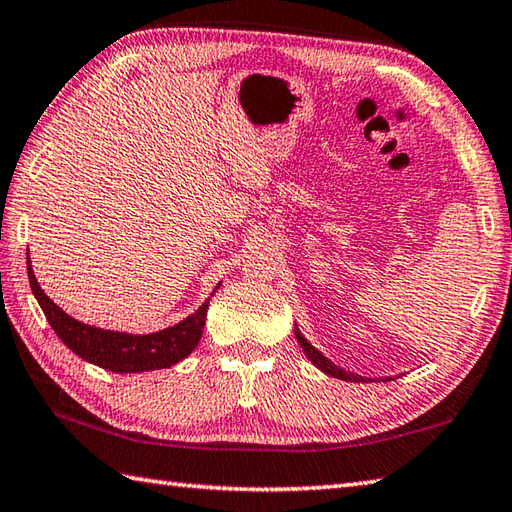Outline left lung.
<instances>
[{"mask_svg":"<svg viewBox=\"0 0 512 512\" xmlns=\"http://www.w3.org/2000/svg\"><path fill=\"white\" fill-rule=\"evenodd\" d=\"M295 337H297L299 346H302V350L306 353V357H308L310 362H313L319 370H322V373H326V375H330V377H337V379H344V382H375V379L362 377V375H357V373H350V370H346V368H342V366H337L335 362H330V359L322 353V350H317L313 344L308 342V339L302 335V330H299L297 324H295ZM388 379H390V377H384L382 382H388Z\"/></svg>","mask_w":512,"mask_h":512,"instance_id":"left-lung-1","label":"left lung"}]
</instances>
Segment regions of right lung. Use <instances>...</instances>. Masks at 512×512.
I'll return each mask as SVG.
<instances>
[{"instance_id":"1","label":"right lung","mask_w":512,"mask_h":512,"mask_svg":"<svg viewBox=\"0 0 512 512\" xmlns=\"http://www.w3.org/2000/svg\"><path fill=\"white\" fill-rule=\"evenodd\" d=\"M26 268L30 290H33L37 304L42 306L48 324L53 326L57 337L62 339L77 357H82L88 364H95L99 368L113 370V373H144V370L170 368L177 362H182L184 357L193 353L199 339H202L210 297H213L215 290L222 286V282H219L206 302L179 324L157 330V333L133 335L122 333V330L97 328L70 317L66 310L59 308L53 299L44 293L42 286H39L28 255Z\"/></svg>"}]
</instances>
